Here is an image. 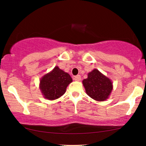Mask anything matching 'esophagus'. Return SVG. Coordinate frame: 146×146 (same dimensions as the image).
I'll return each instance as SVG.
<instances>
[{
  "mask_svg": "<svg viewBox=\"0 0 146 146\" xmlns=\"http://www.w3.org/2000/svg\"><path fill=\"white\" fill-rule=\"evenodd\" d=\"M74 80L75 81H80L81 80V76L80 75L75 76L74 77Z\"/></svg>",
  "mask_w": 146,
  "mask_h": 146,
  "instance_id": "obj_1",
  "label": "esophagus"
}]
</instances>
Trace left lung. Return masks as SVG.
I'll use <instances>...</instances> for the list:
<instances>
[{"instance_id": "1", "label": "left lung", "mask_w": 146, "mask_h": 146, "mask_svg": "<svg viewBox=\"0 0 146 146\" xmlns=\"http://www.w3.org/2000/svg\"><path fill=\"white\" fill-rule=\"evenodd\" d=\"M86 94L97 101L106 100L112 90V83L108 78L95 69L82 81Z\"/></svg>"}]
</instances>
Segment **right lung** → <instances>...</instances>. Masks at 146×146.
Masks as SVG:
<instances>
[{
	"label": "right lung",
	"instance_id": "obj_1",
	"mask_svg": "<svg viewBox=\"0 0 146 146\" xmlns=\"http://www.w3.org/2000/svg\"><path fill=\"white\" fill-rule=\"evenodd\" d=\"M72 79L68 74L56 66L50 72L44 76L40 82V88L48 100L57 99L66 92Z\"/></svg>",
	"mask_w": 146,
	"mask_h": 146
}]
</instances>
